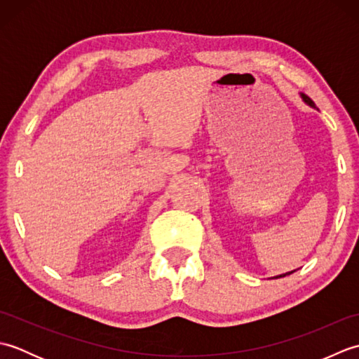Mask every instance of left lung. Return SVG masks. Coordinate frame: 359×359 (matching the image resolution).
I'll return each instance as SVG.
<instances>
[{
    "label": "left lung",
    "instance_id": "1",
    "mask_svg": "<svg viewBox=\"0 0 359 359\" xmlns=\"http://www.w3.org/2000/svg\"><path fill=\"white\" fill-rule=\"evenodd\" d=\"M301 97H302V100L306 102L307 104H310V106H315V103H313V100H311L310 97H307V95H304V94H301ZM293 271H288V273H285V274H280V276H276V278H284V276H287V274H292Z\"/></svg>",
    "mask_w": 359,
    "mask_h": 359
}]
</instances>
